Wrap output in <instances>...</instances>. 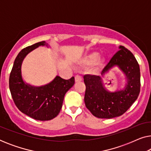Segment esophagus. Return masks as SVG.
Instances as JSON below:
<instances>
[{"mask_svg":"<svg viewBox=\"0 0 151 151\" xmlns=\"http://www.w3.org/2000/svg\"><path fill=\"white\" fill-rule=\"evenodd\" d=\"M82 77L79 75H76L75 76V81L76 82H80L82 81Z\"/></svg>","mask_w":151,"mask_h":151,"instance_id":"obj_1","label":"esophagus"}]
</instances>
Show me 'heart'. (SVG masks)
Instances as JSON below:
<instances>
[{"instance_id": "heart-1", "label": "heart", "mask_w": 151, "mask_h": 151, "mask_svg": "<svg viewBox=\"0 0 151 151\" xmlns=\"http://www.w3.org/2000/svg\"><path fill=\"white\" fill-rule=\"evenodd\" d=\"M99 53L98 52H92L89 54L86 55L83 59V63L86 65H91L95 63V65L97 68L102 67L104 63V58H98Z\"/></svg>"}]
</instances>
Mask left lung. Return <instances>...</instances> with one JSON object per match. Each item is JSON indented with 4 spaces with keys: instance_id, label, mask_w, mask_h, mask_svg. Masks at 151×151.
I'll return each instance as SVG.
<instances>
[{
    "instance_id": "8db88e82",
    "label": "left lung",
    "mask_w": 151,
    "mask_h": 151,
    "mask_svg": "<svg viewBox=\"0 0 151 151\" xmlns=\"http://www.w3.org/2000/svg\"><path fill=\"white\" fill-rule=\"evenodd\" d=\"M112 57L101 72L104 75L117 66L127 77V83L123 89L111 92L104 87L98 76L85 75L84 102L86 107L98 118L110 119L124 114L137 99L140 91V69L133 53L123 46Z\"/></svg>"
}]
</instances>
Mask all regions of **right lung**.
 <instances>
[{
	"label": "right lung",
	"mask_w": 151,
	"mask_h": 151,
	"mask_svg": "<svg viewBox=\"0 0 151 151\" xmlns=\"http://www.w3.org/2000/svg\"><path fill=\"white\" fill-rule=\"evenodd\" d=\"M49 47L45 41L37 42L20 51L14 60L9 85L16 106L22 113L40 121L52 119L58 115L66 93L75 83L74 77L65 80L56 76L46 85L34 86L25 83L22 78L21 66L27 55L39 46Z\"/></svg>",
	"instance_id": "obj_1"
}]
</instances>
